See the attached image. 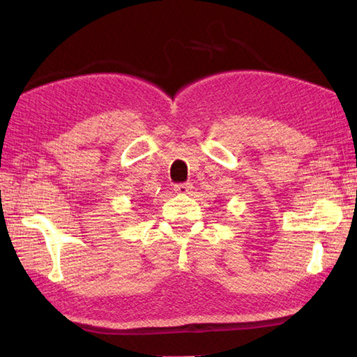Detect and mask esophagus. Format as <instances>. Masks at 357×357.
I'll use <instances>...</instances> for the list:
<instances>
[{
	"label": "esophagus",
	"mask_w": 357,
	"mask_h": 357,
	"mask_svg": "<svg viewBox=\"0 0 357 357\" xmlns=\"http://www.w3.org/2000/svg\"><path fill=\"white\" fill-rule=\"evenodd\" d=\"M192 188V185L190 184H176L174 185V193H179V195H185V193H188V190H190Z\"/></svg>",
	"instance_id": "esophagus-1"
}]
</instances>
